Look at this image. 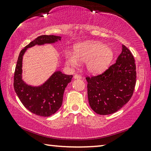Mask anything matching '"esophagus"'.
I'll list each match as a JSON object with an SVG mask.
<instances>
[{"instance_id": "esophagus-1", "label": "esophagus", "mask_w": 151, "mask_h": 151, "mask_svg": "<svg viewBox=\"0 0 151 151\" xmlns=\"http://www.w3.org/2000/svg\"><path fill=\"white\" fill-rule=\"evenodd\" d=\"M74 78L75 79H81L82 76L79 75H75V76H74Z\"/></svg>"}]
</instances>
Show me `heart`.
I'll return each mask as SVG.
<instances>
[{"label":"heart","instance_id":"heart-1","mask_svg":"<svg viewBox=\"0 0 151 151\" xmlns=\"http://www.w3.org/2000/svg\"><path fill=\"white\" fill-rule=\"evenodd\" d=\"M113 50L109 46L98 41H87L76 44L74 47L73 54L66 53L67 63L77 66L81 62H86L88 72L97 74L108 66L113 58Z\"/></svg>","mask_w":151,"mask_h":151}]
</instances>
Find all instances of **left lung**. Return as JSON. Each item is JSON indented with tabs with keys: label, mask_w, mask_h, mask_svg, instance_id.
Here are the masks:
<instances>
[{
	"label": "left lung",
	"mask_w": 151,
	"mask_h": 151,
	"mask_svg": "<svg viewBox=\"0 0 151 151\" xmlns=\"http://www.w3.org/2000/svg\"><path fill=\"white\" fill-rule=\"evenodd\" d=\"M136 77L133 55L122 45V52L114 65L101 75L86 78L91 109L101 115L118 111L131 99Z\"/></svg>",
	"instance_id": "8db88e82"
}]
</instances>
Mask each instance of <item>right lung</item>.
<instances>
[{"label": "right lung", "mask_w": 151, "mask_h": 151, "mask_svg": "<svg viewBox=\"0 0 151 151\" xmlns=\"http://www.w3.org/2000/svg\"><path fill=\"white\" fill-rule=\"evenodd\" d=\"M55 35H42L30 42L20 51L14 76V88L22 104L33 114L49 116L60 108L65 88L71 82L73 75H67L57 70L42 85L37 86L27 84L22 80V58L29 48L35 45L52 44L60 40Z\"/></svg>", "instance_id": "obj_1"}]
</instances>
